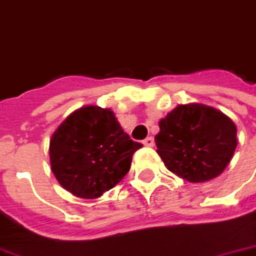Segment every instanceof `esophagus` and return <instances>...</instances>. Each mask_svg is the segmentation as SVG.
<instances>
[{
  "label": "esophagus",
  "mask_w": 256,
  "mask_h": 256,
  "mask_svg": "<svg viewBox=\"0 0 256 256\" xmlns=\"http://www.w3.org/2000/svg\"><path fill=\"white\" fill-rule=\"evenodd\" d=\"M142 144L145 145V146H153V144H154V140H153V137H146L142 141Z\"/></svg>",
  "instance_id": "1"
}]
</instances>
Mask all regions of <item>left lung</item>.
<instances>
[{
  "label": "left lung",
  "instance_id": "8db88e82",
  "mask_svg": "<svg viewBox=\"0 0 256 256\" xmlns=\"http://www.w3.org/2000/svg\"><path fill=\"white\" fill-rule=\"evenodd\" d=\"M158 126V156L170 171L192 183L218 176L238 146L232 119L204 104H180Z\"/></svg>",
  "mask_w": 256,
  "mask_h": 256
}]
</instances>
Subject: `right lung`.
Here are the masks:
<instances>
[{"label": "right lung", "instance_id": "right-lung-1", "mask_svg": "<svg viewBox=\"0 0 256 256\" xmlns=\"http://www.w3.org/2000/svg\"><path fill=\"white\" fill-rule=\"evenodd\" d=\"M140 148L142 144L130 140L111 110L86 106L52 134L51 171L73 196L94 200L122 180Z\"/></svg>", "mask_w": 256, "mask_h": 256}]
</instances>
